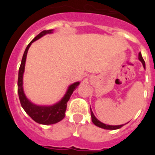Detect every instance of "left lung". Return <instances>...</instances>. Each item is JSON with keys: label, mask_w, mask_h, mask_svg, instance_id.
I'll return each mask as SVG.
<instances>
[{"label": "left lung", "mask_w": 155, "mask_h": 155, "mask_svg": "<svg viewBox=\"0 0 155 155\" xmlns=\"http://www.w3.org/2000/svg\"><path fill=\"white\" fill-rule=\"evenodd\" d=\"M138 58H139L140 61H141V63L143 64V68H145V62L144 61H143V57H142L141 53H139V57H138ZM91 120H92L93 124H94V125L97 126V127H101V128L105 129V130H117V129L121 128V127L124 126V124H123V125H118V126H111V125H106V124H103V123H102V122H100L99 120H98L95 116H94V115L93 114L91 109Z\"/></svg>", "instance_id": "obj_1"}]
</instances>
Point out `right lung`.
<instances>
[{
	"label": "right lung",
	"mask_w": 155,
	"mask_h": 155,
	"mask_svg": "<svg viewBox=\"0 0 155 155\" xmlns=\"http://www.w3.org/2000/svg\"><path fill=\"white\" fill-rule=\"evenodd\" d=\"M52 32H53V29L44 30V31H41L39 35H36L28 43L26 49L25 50L24 54H23L21 65L19 68L18 79V92L19 100L21 102V107L24 109L25 113L34 121L39 124H43V125H50V124H57L64 118L66 109H67V103L69 101L70 97L72 94L73 91L76 89V87L80 84V82L78 81L71 84L62 99L57 103L53 105H49V106L35 105V104L30 102L25 96L24 90H23V74H24L25 71V65L27 53H28V49H29L32 42H35L37 39H39V38L45 35L46 34L52 33Z\"/></svg>",
	"instance_id": "add662e5"
}]
</instances>
